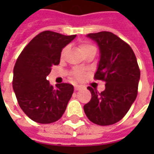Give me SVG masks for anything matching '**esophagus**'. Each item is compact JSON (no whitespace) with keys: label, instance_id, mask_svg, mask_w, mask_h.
Wrapping results in <instances>:
<instances>
[{"label":"esophagus","instance_id":"obj_1","mask_svg":"<svg viewBox=\"0 0 154 154\" xmlns=\"http://www.w3.org/2000/svg\"><path fill=\"white\" fill-rule=\"evenodd\" d=\"M81 88H82V87H81V86H79V85H76V86H75V87H74V89H75V91L80 90Z\"/></svg>","mask_w":154,"mask_h":154}]
</instances>
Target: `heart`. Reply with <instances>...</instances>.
<instances>
[{
  "label": "heart",
  "instance_id": "1",
  "mask_svg": "<svg viewBox=\"0 0 154 154\" xmlns=\"http://www.w3.org/2000/svg\"><path fill=\"white\" fill-rule=\"evenodd\" d=\"M93 48L95 47L92 46L91 44H87V43H82V44H80V45H79V49H80L81 52L82 53V54H86L87 51L90 50L91 48ZM67 48H65L63 49V51H62V54H61V56H62V57H63L65 53L67 52ZM73 76L76 79H77V80H80V79L82 78V73L80 72H75L73 73Z\"/></svg>",
  "mask_w": 154,
  "mask_h": 154
}]
</instances>
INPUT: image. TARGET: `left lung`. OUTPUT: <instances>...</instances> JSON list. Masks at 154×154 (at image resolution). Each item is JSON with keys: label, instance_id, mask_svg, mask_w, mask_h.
Listing matches in <instances>:
<instances>
[{"label": "left lung", "instance_id": "left-lung-1", "mask_svg": "<svg viewBox=\"0 0 154 154\" xmlns=\"http://www.w3.org/2000/svg\"><path fill=\"white\" fill-rule=\"evenodd\" d=\"M100 49V60L95 79L106 82L100 93L87 89L91 99L84 106L87 118L99 125L118 122L129 111L138 94L140 71L135 54L129 44L111 32L88 34Z\"/></svg>", "mask_w": 154, "mask_h": 154}]
</instances>
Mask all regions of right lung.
I'll return each instance as SVG.
<instances>
[{
  "instance_id": "obj_1",
  "label": "right lung",
  "mask_w": 154,
  "mask_h": 154,
  "mask_svg": "<svg viewBox=\"0 0 154 154\" xmlns=\"http://www.w3.org/2000/svg\"><path fill=\"white\" fill-rule=\"evenodd\" d=\"M77 35L44 31L35 36L16 60L13 90L25 115L39 124L55 122L63 116L73 93L68 83L52 86L46 77L51 67L60 63L61 52Z\"/></svg>"
}]
</instances>
